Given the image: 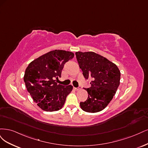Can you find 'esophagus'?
I'll use <instances>...</instances> for the list:
<instances>
[{"mask_svg": "<svg viewBox=\"0 0 148 148\" xmlns=\"http://www.w3.org/2000/svg\"><path fill=\"white\" fill-rule=\"evenodd\" d=\"M74 89L75 90H80L81 89V87H79V88H75V87H74Z\"/></svg>", "mask_w": 148, "mask_h": 148, "instance_id": "1", "label": "esophagus"}]
</instances>
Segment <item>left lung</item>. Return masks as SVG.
Masks as SVG:
<instances>
[{"label": "left lung", "instance_id": "obj_1", "mask_svg": "<svg viewBox=\"0 0 148 148\" xmlns=\"http://www.w3.org/2000/svg\"><path fill=\"white\" fill-rule=\"evenodd\" d=\"M84 77L91 79V87L86 88L88 96L80 102L83 111L98 112L105 108L115 95L120 84L121 72L116 64L93 51L75 52Z\"/></svg>", "mask_w": 148, "mask_h": 148}]
</instances>
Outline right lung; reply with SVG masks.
<instances>
[{"label":"right lung","instance_id":"obj_1","mask_svg":"<svg viewBox=\"0 0 148 148\" xmlns=\"http://www.w3.org/2000/svg\"><path fill=\"white\" fill-rule=\"evenodd\" d=\"M74 56L71 51L52 50L33 60L26 69V87L33 101L42 110L53 112L63 108L73 87L58 84L56 79L61 77L64 64Z\"/></svg>","mask_w":148,"mask_h":148}]
</instances>
